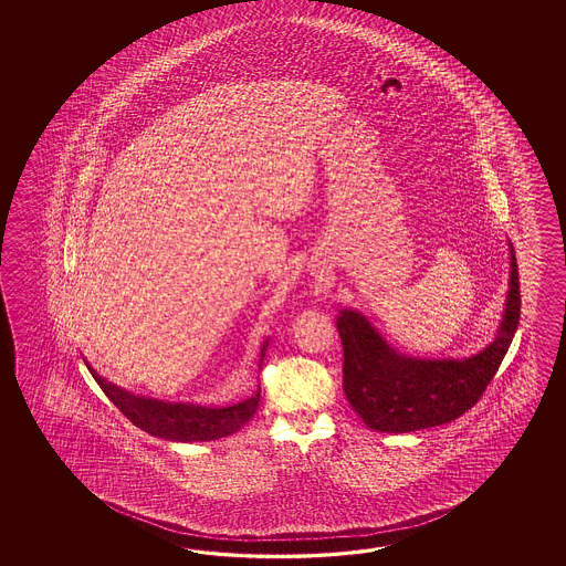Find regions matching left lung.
<instances>
[{
  "mask_svg": "<svg viewBox=\"0 0 566 566\" xmlns=\"http://www.w3.org/2000/svg\"><path fill=\"white\" fill-rule=\"evenodd\" d=\"M520 279L510 244V289L497 336L480 354L461 360H421L386 344L354 310L337 315L344 346V392L352 409L374 431L412 433L455 421L492 382L520 322Z\"/></svg>",
  "mask_w": 566,
  "mask_h": 566,
  "instance_id": "8db88e82",
  "label": "left lung"
}]
</instances>
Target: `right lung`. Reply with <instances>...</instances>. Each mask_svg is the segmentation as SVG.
Returning <instances> with one entry per match:
<instances>
[{
    "label": "right lung",
    "mask_w": 566,
    "mask_h": 566,
    "mask_svg": "<svg viewBox=\"0 0 566 566\" xmlns=\"http://www.w3.org/2000/svg\"><path fill=\"white\" fill-rule=\"evenodd\" d=\"M269 342L261 348V361L265 358ZM88 373L93 374L96 385L107 395L108 400L145 433L161 437L168 441L193 443V441H214L237 433L247 422L253 419L259 409L261 390L253 397L237 402L232 407H200L190 402H166L157 398L139 397L125 388L111 385L95 368L85 360Z\"/></svg>",
    "instance_id": "add662e5"
}]
</instances>
